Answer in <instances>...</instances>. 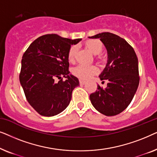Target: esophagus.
I'll use <instances>...</instances> for the list:
<instances>
[{"label": "esophagus", "instance_id": "obj_1", "mask_svg": "<svg viewBox=\"0 0 157 157\" xmlns=\"http://www.w3.org/2000/svg\"><path fill=\"white\" fill-rule=\"evenodd\" d=\"M79 83H80L81 85H84L85 83H86V81H83V80H81V79H80V80H79Z\"/></svg>", "mask_w": 157, "mask_h": 157}]
</instances>
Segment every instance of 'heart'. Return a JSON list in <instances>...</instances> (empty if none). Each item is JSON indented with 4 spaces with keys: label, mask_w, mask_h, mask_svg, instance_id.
<instances>
[{
    "label": "heart",
    "mask_w": 157,
    "mask_h": 157,
    "mask_svg": "<svg viewBox=\"0 0 157 157\" xmlns=\"http://www.w3.org/2000/svg\"><path fill=\"white\" fill-rule=\"evenodd\" d=\"M85 46L89 48V50L94 55H98L101 52L104 48V44L98 39H91L85 43ZM78 48L76 45H73L68 49L67 58L69 62H74L76 59V56ZM98 59H102L101 56L98 55ZM98 68L94 65H78L73 69V74L80 79L88 80L92 76L97 74Z\"/></svg>",
    "instance_id": "heart-1"
}]
</instances>
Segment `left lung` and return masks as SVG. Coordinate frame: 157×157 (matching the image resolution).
I'll list each match as a JSON object with an SVG mask.
<instances>
[{
  "mask_svg": "<svg viewBox=\"0 0 157 157\" xmlns=\"http://www.w3.org/2000/svg\"><path fill=\"white\" fill-rule=\"evenodd\" d=\"M99 38L108 53L106 66L99 78L107 86L99 85L90 95L92 105L102 114L111 117L127 108L139 83L138 59L134 48L124 38L104 32L89 37Z\"/></svg>",
  "mask_w": 157,
  "mask_h": 157,
  "instance_id": "8db88e82",
  "label": "left lung"
}]
</instances>
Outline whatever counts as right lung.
Masks as SVG:
<instances>
[{
  "mask_svg": "<svg viewBox=\"0 0 157 157\" xmlns=\"http://www.w3.org/2000/svg\"><path fill=\"white\" fill-rule=\"evenodd\" d=\"M81 40L46 34L34 40L23 53L20 83L28 102L40 115L56 116L69 104L79 81L69 74L67 54L71 46Z\"/></svg>",
  "mask_w": 157,
  "mask_h": 157,
  "instance_id": "1",
  "label": "right lung"
}]
</instances>
